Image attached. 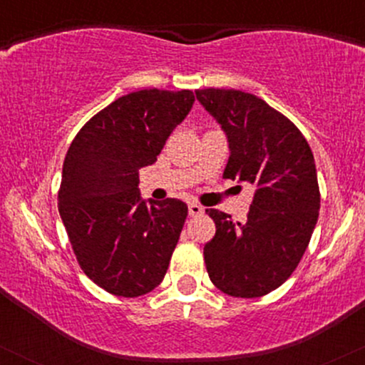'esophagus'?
Instances as JSON below:
<instances>
[{"label": "esophagus", "mask_w": 365, "mask_h": 365, "mask_svg": "<svg viewBox=\"0 0 365 365\" xmlns=\"http://www.w3.org/2000/svg\"><path fill=\"white\" fill-rule=\"evenodd\" d=\"M204 212V207L199 206V204H188V215H190L192 217L194 216H200Z\"/></svg>", "instance_id": "34e87169"}]
</instances>
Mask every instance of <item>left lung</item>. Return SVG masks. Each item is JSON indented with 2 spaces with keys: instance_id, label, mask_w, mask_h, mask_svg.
<instances>
[{
  "instance_id": "obj_1",
  "label": "left lung",
  "mask_w": 365,
  "mask_h": 365,
  "mask_svg": "<svg viewBox=\"0 0 365 365\" xmlns=\"http://www.w3.org/2000/svg\"><path fill=\"white\" fill-rule=\"evenodd\" d=\"M228 137L223 177L255 185L247 223L207 209L216 225L204 245L212 284L254 299L290 278L311 242L321 206L316 163L299 128L257 96L235 89L195 91Z\"/></svg>"
}]
</instances>
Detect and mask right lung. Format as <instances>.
<instances>
[{
    "instance_id": "add662e5",
    "label": "right lung",
    "mask_w": 365,
    "mask_h": 365,
    "mask_svg": "<svg viewBox=\"0 0 365 365\" xmlns=\"http://www.w3.org/2000/svg\"><path fill=\"white\" fill-rule=\"evenodd\" d=\"M194 101L192 91L130 92L70 144L58 209L82 271L113 295H145L168 271L188 207L178 199L142 200L139 170L156 161Z\"/></svg>"
}]
</instances>
